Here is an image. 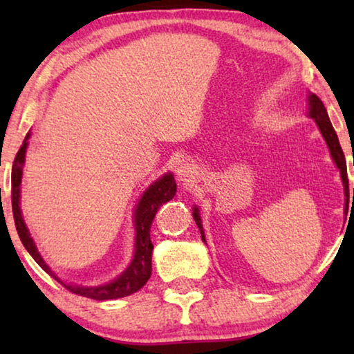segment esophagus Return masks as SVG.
Segmentation results:
<instances>
[{"instance_id": "esophagus-1", "label": "esophagus", "mask_w": 354, "mask_h": 354, "mask_svg": "<svg viewBox=\"0 0 354 354\" xmlns=\"http://www.w3.org/2000/svg\"><path fill=\"white\" fill-rule=\"evenodd\" d=\"M198 176H200L198 169L190 162H184L176 169L178 181L183 183L184 185H192L196 179H198Z\"/></svg>"}]
</instances>
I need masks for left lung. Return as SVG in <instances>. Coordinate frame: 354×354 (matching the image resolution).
<instances>
[{
	"label": "left lung",
	"instance_id": "1",
	"mask_svg": "<svg viewBox=\"0 0 354 354\" xmlns=\"http://www.w3.org/2000/svg\"><path fill=\"white\" fill-rule=\"evenodd\" d=\"M308 117L315 120L317 127H319L320 133L323 136V139H325L328 149H329V154H331V158L334 160L335 167H337L339 171H340V178H342V184H344V192H345V196L348 195V176H346V160H345V156L342 148H340V143L337 139V134H335V131L333 128L331 122H329V117H328V112H326V107L323 106L322 100L317 97L314 93H309L308 95ZM354 165V164H353ZM353 194H354V189H353ZM194 220L196 226H198V230L201 232V241L206 242V237H205V231H203V223H201V217H200V211L198 207H194Z\"/></svg>",
	"mask_w": 354,
	"mask_h": 354
}]
</instances>
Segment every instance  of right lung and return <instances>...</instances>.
I'll list each match as a JSON object with an SVG mask.
<instances>
[{
	"label": "right lung",
	"mask_w": 354,
	"mask_h": 354,
	"mask_svg": "<svg viewBox=\"0 0 354 354\" xmlns=\"http://www.w3.org/2000/svg\"><path fill=\"white\" fill-rule=\"evenodd\" d=\"M31 137V133H28L23 145L20 147L19 153L15 156L14 165H12V212H14L15 227L19 232L20 241L23 247L28 250V253L32 256V259L44 268V270L51 274L53 278L59 281L64 287H67L70 292L77 293L81 297H87L92 299H115L128 297L131 293L137 292L147 284V281L151 277V253H153V243L151 237H149V230H151V223L156 217L158 209L164 205V203L170 201L173 196L176 195V181L171 173H165L164 176L149 185V187L143 192L140 200L137 201L133 214V223L136 231V243H134V256L133 261L129 262L127 270L122 272L120 277L112 279L111 283L101 284V286H80L73 283H65L57 274L51 270L50 266L44 261L40 256L37 247H35L34 239L31 237L28 226L23 218L21 207H20V194H21V176H23V165H25L26 158V148L28 140Z\"/></svg>",
	"instance_id": "right-lung-1"
}]
</instances>
